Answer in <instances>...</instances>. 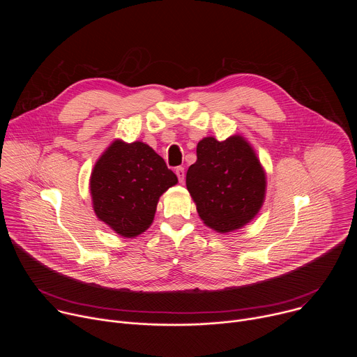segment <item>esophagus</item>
Returning a JSON list of instances; mask_svg holds the SVG:
<instances>
[{
    "mask_svg": "<svg viewBox=\"0 0 357 357\" xmlns=\"http://www.w3.org/2000/svg\"><path fill=\"white\" fill-rule=\"evenodd\" d=\"M175 174H176V176H178L179 182L182 183V182H183V179H185V169H183L182 167H178V168L175 169Z\"/></svg>",
    "mask_w": 357,
    "mask_h": 357,
    "instance_id": "obj_1",
    "label": "esophagus"
}]
</instances>
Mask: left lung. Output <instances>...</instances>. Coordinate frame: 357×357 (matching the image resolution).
Wrapping results in <instances>:
<instances>
[{"label": "left lung", "mask_w": 357, "mask_h": 357, "mask_svg": "<svg viewBox=\"0 0 357 357\" xmlns=\"http://www.w3.org/2000/svg\"><path fill=\"white\" fill-rule=\"evenodd\" d=\"M186 172V188L199 218L218 233L244 227L266 200L267 175L251 144L240 134L225 141L205 137Z\"/></svg>", "instance_id": "obj_1"}]
</instances>
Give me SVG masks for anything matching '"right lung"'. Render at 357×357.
I'll list each match as a JSON object with an SVG mask.
<instances>
[{"label":"right lung","mask_w":357,"mask_h":357,"mask_svg":"<svg viewBox=\"0 0 357 357\" xmlns=\"http://www.w3.org/2000/svg\"><path fill=\"white\" fill-rule=\"evenodd\" d=\"M176 183V175L148 144L117 138L93 167V211L119 236L134 238L152 225L160 197Z\"/></svg>","instance_id":"1"}]
</instances>
